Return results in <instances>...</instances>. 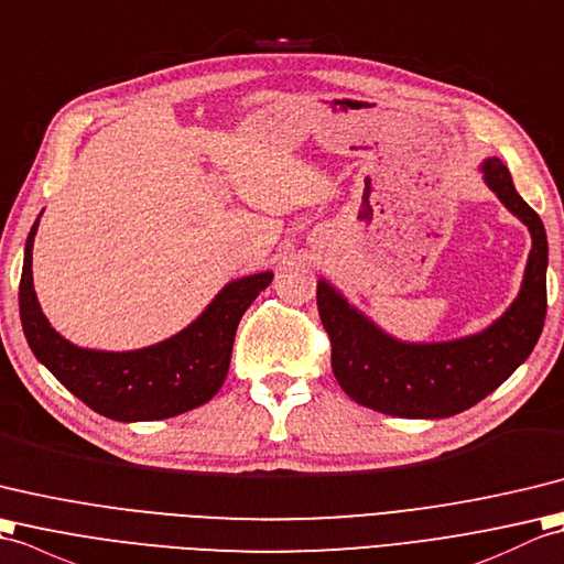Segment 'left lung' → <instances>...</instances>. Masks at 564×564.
<instances>
[{"mask_svg": "<svg viewBox=\"0 0 564 564\" xmlns=\"http://www.w3.org/2000/svg\"><path fill=\"white\" fill-rule=\"evenodd\" d=\"M480 173L499 203L531 234L521 290L487 328L442 343L398 340L349 304L328 280H318V316L330 335L333 373L359 405L393 417H452L490 395L533 352L547 306L545 227L517 193L502 161L487 156Z\"/></svg>", "mask_w": 564, "mask_h": 564, "instance_id": "1", "label": "left lung"}]
</instances>
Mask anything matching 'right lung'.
Masks as SVG:
<instances>
[{"label":"right lung","mask_w":564,"mask_h":564,"mask_svg":"<svg viewBox=\"0 0 564 564\" xmlns=\"http://www.w3.org/2000/svg\"><path fill=\"white\" fill-rule=\"evenodd\" d=\"M41 215L23 248L19 284L21 325L35 359L82 403L118 422L176 417L215 398L229 373L239 321L274 274L265 270L227 282L203 314L161 343L122 352L79 347L50 325L33 290V241Z\"/></svg>","instance_id":"right-lung-1"}]
</instances>
